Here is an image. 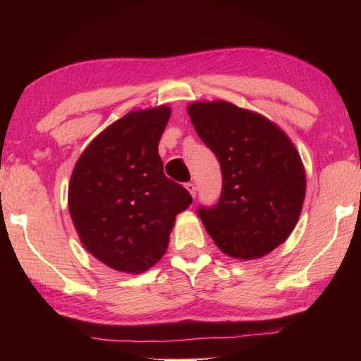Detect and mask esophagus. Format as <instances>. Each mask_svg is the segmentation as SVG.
<instances>
[{"instance_id": "34e87169", "label": "esophagus", "mask_w": 361, "mask_h": 361, "mask_svg": "<svg viewBox=\"0 0 361 361\" xmlns=\"http://www.w3.org/2000/svg\"><path fill=\"white\" fill-rule=\"evenodd\" d=\"M185 188L188 189V191H189V194H191V195H192V197H195V185H194V183H186V185H185Z\"/></svg>"}]
</instances>
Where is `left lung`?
Returning <instances> with one entry per match:
<instances>
[{
  "instance_id": "obj_1",
  "label": "left lung",
  "mask_w": 361,
  "mask_h": 361,
  "mask_svg": "<svg viewBox=\"0 0 361 361\" xmlns=\"http://www.w3.org/2000/svg\"><path fill=\"white\" fill-rule=\"evenodd\" d=\"M188 113L221 166L218 202L197 210L207 232L232 258L271 253L288 239L304 202L305 172L295 145L264 116L229 102H195Z\"/></svg>"
}]
</instances>
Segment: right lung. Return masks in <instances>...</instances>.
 Listing matches in <instances>:
<instances>
[{"mask_svg":"<svg viewBox=\"0 0 361 361\" xmlns=\"http://www.w3.org/2000/svg\"><path fill=\"white\" fill-rule=\"evenodd\" d=\"M170 119L162 105L127 113L79 156L68 209L87 252L114 271L142 274L162 258L191 194L164 175L159 140Z\"/></svg>","mask_w":361,"mask_h":361,"instance_id":"add662e5","label":"right lung"}]
</instances>
